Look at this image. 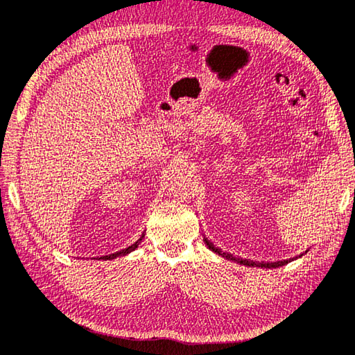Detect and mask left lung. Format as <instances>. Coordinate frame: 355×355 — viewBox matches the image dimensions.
<instances>
[{"instance_id":"left-lung-1","label":"left lung","mask_w":355,"mask_h":355,"mask_svg":"<svg viewBox=\"0 0 355 355\" xmlns=\"http://www.w3.org/2000/svg\"><path fill=\"white\" fill-rule=\"evenodd\" d=\"M205 243H206V246L209 248L211 251H214L215 254H218V255H221V257H225V259H227V260H234V261H237V263H240V265H245V266H259V268H280V266L286 265V263H288V260H283V261H275V263H265V261L259 263V261H251V260H245V259H237V257H234L232 254L223 252V251H221V249L215 248V246L212 245V241H209V240H207V239H205Z\"/></svg>"}]
</instances>
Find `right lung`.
<instances>
[{
	"label": "right lung",
	"instance_id": "1",
	"mask_svg": "<svg viewBox=\"0 0 355 355\" xmlns=\"http://www.w3.org/2000/svg\"><path fill=\"white\" fill-rule=\"evenodd\" d=\"M143 237H144V235H141L140 240H137V241L134 243V245H130L129 248L123 249V251H120V252H115V254H110V255H104V257H100V259H101V260H112V259H116L118 255H126V254H129V252L134 251L135 248H138V245H140V241L143 240Z\"/></svg>",
	"mask_w": 355,
	"mask_h": 355
}]
</instances>
